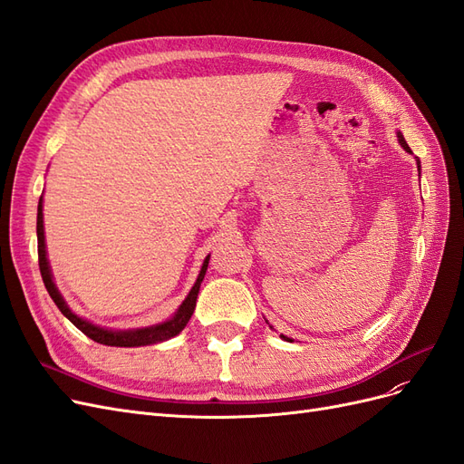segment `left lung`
Returning <instances> with one entry per match:
<instances>
[{
	"instance_id": "left-lung-1",
	"label": "left lung",
	"mask_w": 464,
	"mask_h": 464,
	"mask_svg": "<svg viewBox=\"0 0 464 464\" xmlns=\"http://www.w3.org/2000/svg\"><path fill=\"white\" fill-rule=\"evenodd\" d=\"M397 137H399V143L402 145V149H404V150H409V152H411V147H409V145H406V141H404V137H402V133H401V131L397 133ZM418 172H420V160H418ZM283 339H285V341H290V339H288V336H285V334H283Z\"/></svg>"
}]
</instances>
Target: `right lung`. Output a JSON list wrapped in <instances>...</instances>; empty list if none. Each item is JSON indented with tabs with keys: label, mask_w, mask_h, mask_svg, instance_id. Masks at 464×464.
I'll return each instance as SVG.
<instances>
[{
	"label": "right lung",
	"mask_w": 464,
	"mask_h": 464,
	"mask_svg": "<svg viewBox=\"0 0 464 464\" xmlns=\"http://www.w3.org/2000/svg\"><path fill=\"white\" fill-rule=\"evenodd\" d=\"M36 236H38V265H40V275L42 280H44V286L50 294V298L53 300V304L60 307V312L73 323V325L81 331L85 333L89 339H92L94 343H101V344H108V346H125V348H131V346H147V344H157L162 341L172 339V336L179 334L184 331V327L188 325L189 317L193 315L195 310V302H198V294L201 288V283L205 278L207 273V266H208V257L203 261V266L199 271L198 280H195L193 288L189 290L188 298L184 300L178 307V312L174 314L172 319H168L160 325H152V327H145V329H133V331H114V329H104V327H98L92 325L91 321L87 319H81L77 317L72 310H69L65 300L62 298V294L58 290V286L53 285V278H52V271H50V265H48V257H46V244H44V220H42V198L38 201V217H36Z\"/></svg>",
	"instance_id": "add662e5"
}]
</instances>
